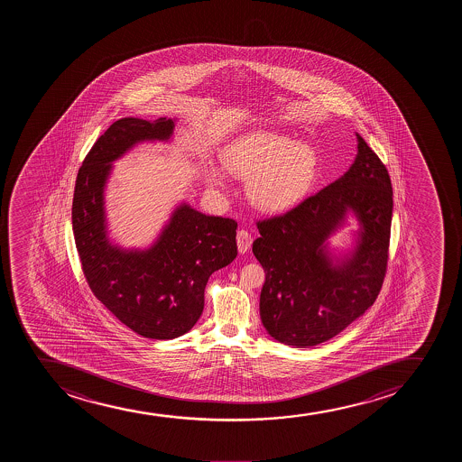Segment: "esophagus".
Returning <instances> with one entry per match:
<instances>
[{
	"label": "esophagus",
	"instance_id": "obj_1",
	"mask_svg": "<svg viewBox=\"0 0 462 462\" xmlns=\"http://www.w3.org/2000/svg\"><path fill=\"white\" fill-rule=\"evenodd\" d=\"M251 244H253L251 234L248 231H245V229H240L239 233H237V248H239L240 254L248 253Z\"/></svg>",
	"mask_w": 462,
	"mask_h": 462
}]
</instances>
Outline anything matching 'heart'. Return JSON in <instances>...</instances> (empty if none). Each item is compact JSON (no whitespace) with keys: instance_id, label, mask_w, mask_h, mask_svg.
<instances>
[{"instance_id":"1","label":"heart","mask_w":462,"mask_h":462,"mask_svg":"<svg viewBox=\"0 0 462 462\" xmlns=\"http://www.w3.org/2000/svg\"><path fill=\"white\" fill-rule=\"evenodd\" d=\"M222 165L229 174L248 179L250 202L263 212H283L302 202L318 177L319 157L307 142L268 131L237 138L223 151ZM209 185L223 188L225 174L209 168Z\"/></svg>"}]
</instances>
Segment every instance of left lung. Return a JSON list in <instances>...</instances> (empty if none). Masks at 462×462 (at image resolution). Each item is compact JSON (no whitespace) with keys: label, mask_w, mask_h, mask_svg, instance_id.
Returning a JSON list of instances; mask_svg holds the SVG:
<instances>
[{"label":"left lung","mask_w":462,"mask_h":462,"mask_svg":"<svg viewBox=\"0 0 462 462\" xmlns=\"http://www.w3.org/2000/svg\"><path fill=\"white\" fill-rule=\"evenodd\" d=\"M355 162L337 180L283 216L257 223L253 253L266 273L260 319L281 344H322L361 318L385 276L393 189L387 168L356 134ZM355 217L348 251L330 237Z\"/></svg>","instance_id":"left-lung-1"}]
</instances>
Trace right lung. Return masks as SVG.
<instances>
[{"mask_svg":"<svg viewBox=\"0 0 462 462\" xmlns=\"http://www.w3.org/2000/svg\"><path fill=\"white\" fill-rule=\"evenodd\" d=\"M175 118L125 117L86 155L72 202V228L90 290L116 318L148 339H174L196 325L214 271L237 255L233 218L207 216L181 202L154 242L125 248L107 229L106 191L114 162L144 142H171Z\"/></svg>","mask_w":462,"mask_h":462,"instance_id":"obj_1","label":"right lung"}]
</instances>
